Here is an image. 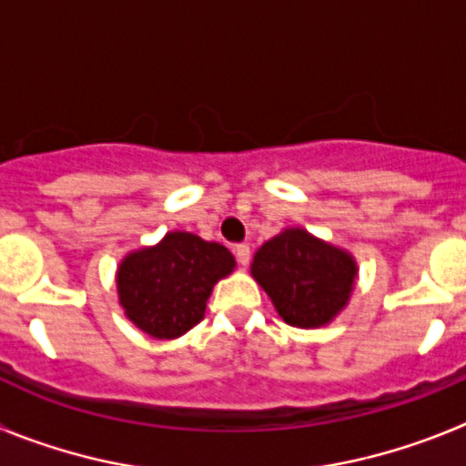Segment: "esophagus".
<instances>
[{"label":"esophagus","instance_id":"34e87169","mask_svg":"<svg viewBox=\"0 0 466 466\" xmlns=\"http://www.w3.org/2000/svg\"><path fill=\"white\" fill-rule=\"evenodd\" d=\"M233 254H236L238 263H240L242 268H245L247 263H249V257H252V252H249V245H247V242H240V245L233 247Z\"/></svg>","mask_w":466,"mask_h":466}]
</instances>
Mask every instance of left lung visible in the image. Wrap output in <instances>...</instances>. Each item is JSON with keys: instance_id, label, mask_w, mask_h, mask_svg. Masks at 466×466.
<instances>
[{"instance_id": "obj_1", "label": "left lung", "mask_w": 466, "mask_h": 466, "mask_svg": "<svg viewBox=\"0 0 466 466\" xmlns=\"http://www.w3.org/2000/svg\"><path fill=\"white\" fill-rule=\"evenodd\" d=\"M252 275L291 327L331 322L355 287L357 266L348 252L300 228L275 236L254 254Z\"/></svg>"}]
</instances>
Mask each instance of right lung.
<instances>
[{"label":"right lung","instance_id":"right-lung-1","mask_svg":"<svg viewBox=\"0 0 466 466\" xmlns=\"http://www.w3.org/2000/svg\"><path fill=\"white\" fill-rule=\"evenodd\" d=\"M233 268L236 258L224 245L177 230L123 258L118 299L144 333L179 339L203 322L212 287Z\"/></svg>","mask_w":466,"mask_h":466}]
</instances>
